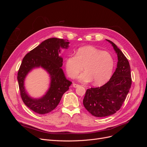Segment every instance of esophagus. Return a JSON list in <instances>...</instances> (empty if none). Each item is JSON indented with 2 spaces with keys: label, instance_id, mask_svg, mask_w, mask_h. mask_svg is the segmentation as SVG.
Returning a JSON list of instances; mask_svg holds the SVG:
<instances>
[{
  "label": "esophagus",
  "instance_id": "34e87169",
  "mask_svg": "<svg viewBox=\"0 0 147 147\" xmlns=\"http://www.w3.org/2000/svg\"><path fill=\"white\" fill-rule=\"evenodd\" d=\"M80 85H79V84H76V83H74L73 84V87H74V88H77Z\"/></svg>",
  "mask_w": 147,
  "mask_h": 147
}]
</instances>
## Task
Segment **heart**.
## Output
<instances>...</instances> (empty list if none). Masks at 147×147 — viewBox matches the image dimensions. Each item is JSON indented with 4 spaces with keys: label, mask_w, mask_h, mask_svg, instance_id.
<instances>
[{
    "label": "heart",
    "mask_w": 147,
    "mask_h": 147,
    "mask_svg": "<svg viewBox=\"0 0 147 147\" xmlns=\"http://www.w3.org/2000/svg\"><path fill=\"white\" fill-rule=\"evenodd\" d=\"M85 70L78 77L82 82L93 81L96 85L107 82L112 76L114 59L110 53L102 51L95 47L88 45L79 48L75 56L65 59L66 72L71 78H75L83 69Z\"/></svg>",
    "instance_id": "heart-1"
}]
</instances>
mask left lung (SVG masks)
Returning <instances> with one entry per match:
<instances>
[{"mask_svg": "<svg viewBox=\"0 0 147 147\" xmlns=\"http://www.w3.org/2000/svg\"><path fill=\"white\" fill-rule=\"evenodd\" d=\"M107 41L112 44L117 54V67L104 85L88 89L83 100L85 109L96 117H108L119 110L132 83L131 67L127 59L113 42L109 40Z\"/></svg>", "mask_w": 147, "mask_h": 147, "instance_id": "1", "label": "left lung"}]
</instances>
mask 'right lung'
<instances>
[{
    "mask_svg": "<svg viewBox=\"0 0 147 147\" xmlns=\"http://www.w3.org/2000/svg\"><path fill=\"white\" fill-rule=\"evenodd\" d=\"M69 44V42L64 39L48 38L29 51L22 61L17 77L20 94L25 105L35 113L46 114L54 110L72 84L66 79L61 68L63 59L59 56L61 49H67ZM39 67L49 74L50 87L42 97L34 98L26 91L24 81L31 70Z\"/></svg>",
    "mask_w": 147,
    "mask_h": 147,
    "instance_id": "add662e5",
    "label": "right lung"
}]
</instances>
